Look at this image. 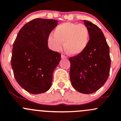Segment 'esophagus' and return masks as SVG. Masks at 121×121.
Instances as JSON below:
<instances>
[{
	"label": "esophagus",
	"mask_w": 121,
	"mask_h": 121,
	"mask_svg": "<svg viewBox=\"0 0 121 121\" xmlns=\"http://www.w3.org/2000/svg\"><path fill=\"white\" fill-rule=\"evenodd\" d=\"M61 58H63V59H64V58H67V57L65 56H64V55H61Z\"/></svg>",
	"instance_id": "1"
}]
</instances>
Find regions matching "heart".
<instances>
[{
  "mask_svg": "<svg viewBox=\"0 0 121 121\" xmlns=\"http://www.w3.org/2000/svg\"><path fill=\"white\" fill-rule=\"evenodd\" d=\"M90 35L86 26L83 24L65 22L57 26L54 34H50L47 42L49 48L54 51L64 49L73 56L82 55L90 43Z\"/></svg>",
  "mask_w": 121,
  "mask_h": 121,
  "instance_id": "1",
  "label": "heart"
}]
</instances>
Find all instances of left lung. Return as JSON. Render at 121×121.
<instances>
[{"label":"left lung","mask_w":121,"mask_h":121,"mask_svg":"<svg viewBox=\"0 0 121 121\" xmlns=\"http://www.w3.org/2000/svg\"><path fill=\"white\" fill-rule=\"evenodd\" d=\"M90 35L89 46L82 55L70 57V78L73 87L84 94L96 92L105 83L111 68L109 47L101 29L84 20Z\"/></svg>","instance_id":"8db88e82"}]
</instances>
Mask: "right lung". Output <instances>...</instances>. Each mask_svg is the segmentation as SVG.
<instances>
[{"label":"right lung","instance_id":"1","mask_svg":"<svg viewBox=\"0 0 121 121\" xmlns=\"http://www.w3.org/2000/svg\"><path fill=\"white\" fill-rule=\"evenodd\" d=\"M58 21L37 18L26 23L13 44L11 65L16 82L32 94L50 89L61 54L48 47V37Z\"/></svg>","mask_w":121,"mask_h":121}]
</instances>
